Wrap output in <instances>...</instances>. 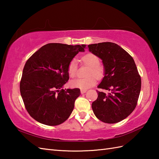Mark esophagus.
I'll use <instances>...</instances> for the list:
<instances>
[{
  "label": "esophagus",
  "instance_id": "esophagus-1",
  "mask_svg": "<svg viewBox=\"0 0 159 159\" xmlns=\"http://www.w3.org/2000/svg\"><path fill=\"white\" fill-rule=\"evenodd\" d=\"M86 92H87V90L86 89H81V90H80V93H81L82 94L83 93H85Z\"/></svg>",
  "mask_w": 159,
  "mask_h": 159
}]
</instances>
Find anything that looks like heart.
I'll return each instance as SVG.
<instances>
[{
    "mask_svg": "<svg viewBox=\"0 0 159 159\" xmlns=\"http://www.w3.org/2000/svg\"><path fill=\"white\" fill-rule=\"evenodd\" d=\"M82 61L89 68L87 71L86 78H78L71 80L70 85L74 88L87 89L95 85L97 79H102L105 73V68L100 63L99 57L93 53H87L81 58ZM67 73L71 78H74L77 75V63L76 59H72L67 66Z\"/></svg>",
    "mask_w": 159,
    "mask_h": 159,
    "instance_id": "1",
    "label": "heart"
}]
</instances>
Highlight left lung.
<instances>
[{"label": "left lung", "instance_id": "obj_1", "mask_svg": "<svg viewBox=\"0 0 159 159\" xmlns=\"http://www.w3.org/2000/svg\"><path fill=\"white\" fill-rule=\"evenodd\" d=\"M85 46V45H84ZM90 52L102 60L105 73L98 88V98L92 107L98 119L117 123L133 112L139 99L141 80L134 61L126 50L112 42L88 45Z\"/></svg>", "mask_w": 159, "mask_h": 159}]
</instances>
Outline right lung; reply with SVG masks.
<instances>
[{"instance_id":"right-lung-1","label":"right lung","mask_w":159,"mask_h":159,"mask_svg":"<svg viewBox=\"0 0 159 159\" xmlns=\"http://www.w3.org/2000/svg\"><path fill=\"white\" fill-rule=\"evenodd\" d=\"M84 45L50 43L26 61L20 91L29 114L38 122L57 126L64 122L80 96L79 88L63 89L69 80L67 66Z\"/></svg>"}]
</instances>
